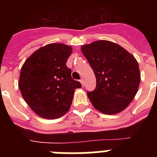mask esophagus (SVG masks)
I'll return each instance as SVG.
<instances>
[{
	"mask_svg": "<svg viewBox=\"0 0 157 157\" xmlns=\"http://www.w3.org/2000/svg\"><path fill=\"white\" fill-rule=\"evenodd\" d=\"M80 82H81L82 86H84V83H85V81H84V79H83V78H82V79L80 80Z\"/></svg>",
	"mask_w": 157,
	"mask_h": 157,
	"instance_id": "esophagus-1",
	"label": "esophagus"
}]
</instances>
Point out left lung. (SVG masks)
Masks as SVG:
<instances>
[{"mask_svg":"<svg viewBox=\"0 0 157 157\" xmlns=\"http://www.w3.org/2000/svg\"><path fill=\"white\" fill-rule=\"evenodd\" d=\"M81 50L95 74L96 88L87 92L94 108L107 115L124 110L135 97L141 81L134 56L105 40L83 45Z\"/></svg>","mask_w":157,"mask_h":157,"instance_id":"obj_1","label":"left lung"}]
</instances>
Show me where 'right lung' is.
Instances as JSON below:
<instances>
[{
	"instance_id": "right-lung-1",
	"label": "right lung",
	"mask_w": 157,
	"mask_h": 157,
	"mask_svg": "<svg viewBox=\"0 0 157 157\" xmlns=\"http://www.w3.org/2000/svg\"><path fill=\"white\" fill-rule=\"evenodd\" d=\"M71 52L68 45L49 44L35 51L22 67L19 88L27 105L41 117L63 116L71 105L75 90L82 87L66 65Z\"/></svg>"
}]
</instances>
